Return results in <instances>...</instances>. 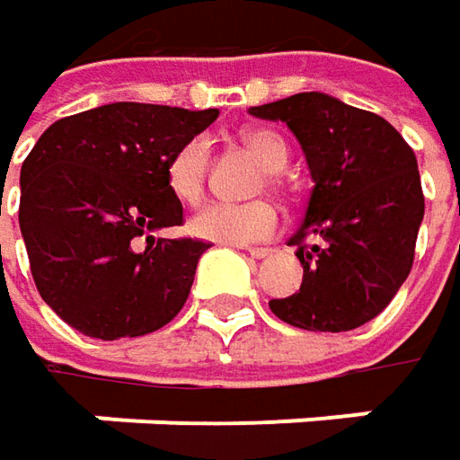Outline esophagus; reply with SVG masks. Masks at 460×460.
<instances>
[{
	"instance_id": "esophagus-1",
	"label": "esophagus",
	"mask_w": 460,
	"mask_h": 460,
	"mask_svg": "<svg viewBox=\"0 0 460 460\" xmlns=\"http://www.w3.org/2000/svg\"><path fill=\"white\" fill-rule=\"evenodd\" d=\"M247 252H250L254 260H262V257H268V254L272 250H268V247H250V250H247Z\"/></svg>"
}]
</instances>
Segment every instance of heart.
<instances>
[{
    "label": "heart",
    "mask_w": 460,
    "mask_h": 460,
    "mask_svg": "<svg viewBox=\"0 0 460 460\" xmlns=\"http://www.w3.org/2000/svg\"><path fill=\"white\" fill-rule=\"evenodd\" d=\"M244 146L252 149L270 172H280L288 162L286 144L272 130L252 128L242 133ZM210 144L208 138L198 136L174 151L167 162V188L182 203H195L203 195L206 172H208ZM192 236L226 244L244 247L254 242H265L278 231V210L268 200L250 203H210L200 208L188 224Z\"/></svg>",
    "instance_id": "heart-1"
}]
</instances>
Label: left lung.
Returning a JSON list of instances; mask_svg holds the SVG:
<instances>
[{
    "label": "left lung",
    "instance_id": "8db88e82",
    "mask_svg": "<svg viewBox=\"0 0 460 460\" xmlns=\"http://www.w3.org/2000/svg\"><path fill=\"white\" fill-rule=\"evenodd\" d=\"M250 112L288 126L314 180L304 224L288 239L304 268L301 288L272 298L270 309L298 330L363 327L411 270L425 216L414 151L381 115L324 92H298ZM311 233L322 245L303 244Z\"/></svg>",
    "mask_w": 460,
    "mask_h": 460
}]
</instances>
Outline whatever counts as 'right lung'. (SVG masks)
<instances>
[{
    "instance_id": "right-lung-1",
    "label": "right lung",
    "mask_w": 460,
    "mask_h": 460,
    "mask_svg": "<svg viewBox=\"0 0 460 460\" xmlns=\"http://www.w3.org/2000/svg\"><path fill=\"white\" fill-rule=\"evenodd\" d=\"M218 111L111 102L56 120L20 170V231L38 293L87 337L162 330L190 296L198 239H156L182 224L167 162Z\"/></svg>"
}]
</instances>
